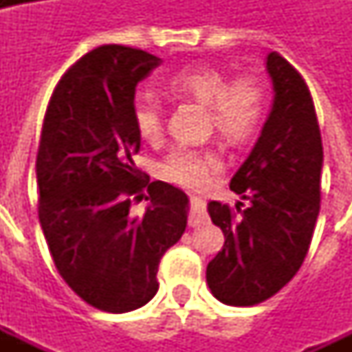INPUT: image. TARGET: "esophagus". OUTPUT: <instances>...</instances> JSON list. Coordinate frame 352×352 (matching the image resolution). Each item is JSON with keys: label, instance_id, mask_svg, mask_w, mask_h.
Here are the masks:
<instances>
[{"label": "esophagus", "instance_id": "obj_1", "mask_svg": "<svg viewBox=\"0 0 352 352\" xmlns=\"http://www.w3.org/2000/svg\"><path fill=\"white\" fill-rule=\"evenodd\" d=\"M192 213L188 217V224H190L192 228H196L199 224H204L206 222V204H204V199L199 198V196H192Z\"/></svg>", "mask_w": 352, "mask_h": 352}]
</instances>
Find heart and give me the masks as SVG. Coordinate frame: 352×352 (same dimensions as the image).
<instances>
[{
  "label": "heart",
  "instance_id": "b5f03b06",
  "mask_svg": "<svg viewBox=\"0 0 352 352\" xmlns=\"http://www.w3.org/2000/svg\"><path fill=\"white\" fill-rule=\"evenodd\" d=\"M164 92L188 98L206 105L207 120L230 145H241L258 131L267 107V92L256 75H239L228 80L213 65H186L164 82ZM133 126L145 143H158L164 131V111L151 100L133 105ZM219 168V158L209 148L173 146L158 164V177L166 183L199 188Z\"/></svg>",
  "mask_w": 352,
  "mask_h": 352
}]
</instances>
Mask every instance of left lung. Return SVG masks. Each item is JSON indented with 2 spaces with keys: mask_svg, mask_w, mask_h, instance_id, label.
<instances>
[{
  "mask_svg": "<svg viewBox=\"0 0 352 352\" xmlns=\"http://www.w3.org/2000/svg\"><path fill=\"white\" fill-rule=\"evenodd\" d=\"M265 67L275 92L272 111L230 181L251 206H207L224 234L222 251L207 264V285L217 300L237 307L264 302L294 277L320 209L322 139L309 88L277 52L267 54Z\"/></svg>",
  "mask_w": 352,
  "mask_h": 352,
  "instance_id": "left-lung-1",
  "label": "left lung"
}]
</instances>
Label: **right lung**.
I'll return each mask as SVG.
<instances>
[{
  "instance_id": "1",
  "label": "right lung",
  "mask_w": 352,
  "mask_h": 352,
  "mask_svg": "<svg viewBox=\"0 0 352 352\" xmlns=\"http://www.w3.org/2000/svg\"><path fill=\"white\" fill-rule=\"evenodd\" d=\"M160 58L122 45L90 50L52 92L35 173L39 222L62 279L88 305L107 313L143 307L158 292V264L188 217V196L143 179L133 126L138 82ZM147 186L141 217L131 199Z\"/></svg>"
}]
</instances>
